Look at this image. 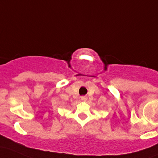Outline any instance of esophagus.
I'll use <instances>...</instances> for the list:
<instances>
[{"label": "esophagus", "instance_id": "esophagus-1", "mask_svg": "<svg viewBox=\"0 0 158 158\" xmlns=\"http://www.w3.org/2000/svg\"><path fill=\"white\" fill-rule=\"evenodd\" d=\"M81 100H82V101H85V100H87V97H86V96H82V97H81Z\"/></svg>", "mask_w": 158, "mask_h": 158}]
</instances>
